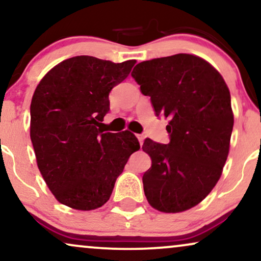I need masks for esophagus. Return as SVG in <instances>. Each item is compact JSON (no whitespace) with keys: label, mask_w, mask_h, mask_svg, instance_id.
Returning a JSON list of instances; mask_svg holds the SVG:
<instances>
[{"label":"esophagus","mask_w":261,"mask_h":261,"mask_svg":"<svg viewBox=\"0 0 261 261\" xmlns=\"http://www.w3.org/2000/svg\"><path fill=\"white\" fill-rule=\"evenodd\" d=\"M136 137L138 142H140V146H142V144H143V136H142V135H136Z\"/></svg>","instance_id":"1"}]
</instances>
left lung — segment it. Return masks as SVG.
<instances>
[{
    "label": "left lung",
    "instance_id": "1",
    "mask_svg": "<svg viewBox=\"0 0 261 261\" xmlns=\"http://www.w3.org/2000/svg\"><path fill=\"white\" fill-rule=\"evenodd\" d=\"M131 75L155 114L170 120V143L146 138L142 146L151 159L142 177L144 194L160 212H183L222 176L233 126L229 88L212 65L191 54L140 62Z\"/></svg>",
    "mask_w": 261,
    "mask_h": 261
}]
</instances>
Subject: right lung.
<instances>
[{
  "instance_id": "1",
  "label": "right lung",
  "mask_w": 261,
  "mask_h": 261,
  "mask_svg": "<svg viewBox=\"0 0 261 261\" xmlns=\"http://www.w3.org/2000/svg\"><path fill=\"white\" fill-rule=\"evenodd\" d=\"M135 64L81 55L53 67L36 88L30 137L43 179L65 206H103L130 155L140 149L130 131L100 128L110 111L108 95Z\"/></svg>"
}]
</instances>
